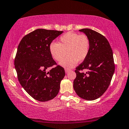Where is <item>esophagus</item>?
<instances>
[{
	"label": "esophagus",
	"mask_w": 129,
	"mask_h": 129,
	"mask_svg": "<svg viewBox=\"0 0 129 129\" xmlns=\"http://www.w3.org/2000/svg\"><path fill=\"white\" fill-rule=\"evenodd\" d=\"M70 71V69H65V72H66V73H68L69 71Z\"/></svg>",
	"instance_id": "34e87169"
}]
</instances>
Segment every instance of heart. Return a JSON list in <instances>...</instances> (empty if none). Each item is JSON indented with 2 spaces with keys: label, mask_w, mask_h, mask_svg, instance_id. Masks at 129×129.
I'll use <instances>...</instances> for the list:
<instances>
[{
  "label": "heart",
  "mask_w": 129,
  "mask_h": 129,
  "mask_svg": "<svg viewBox=\"0 0 129 129\" xmlns=\"http://www.w3.org/2000/svg\"><path fill=\"white\" fill-rule=\"evenodd\" d=\"M90 41L86 34L69 32L61 36L59 43L52 42L50 45V51L54 59L59 62L61 66L71 68L78 62H82L86 59L89 53Z\"/></svg>",
  "instance_id": "1"
}]
</instances>
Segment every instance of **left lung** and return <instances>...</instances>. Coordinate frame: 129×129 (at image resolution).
Here are the masks:
<instances>
[{
  "mask_svg": "<svg viewBox=\"0 0 129 129\" xmlns=\"http://www.w3.org/2000/svg\"><path fill=\"white\" fill-rule=\"evenodd\" d=\"M79 31L88 37L90 48L86 59L76 67L73 87L81 98L92 101L102 95L110 84L115 70L113 53L108 41L102 34L89 28ZM84 69L88 71L82 73Z\"/></svg>",
  "mask_w": 129,
  "mask_h": 129,
  "instance_id": "8db88e82",
  "label": "left lung"
}]
</instances>
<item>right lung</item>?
<instances>
[{
    "label": "right lung",
    "mask_w": 129,
    "mask_h": 129,
    "mask_svg": "<svg viewBox=\"0 0 129 129\" xmlns=\"http://www.w3.org/2000/svg\"><path fill=\"white\" fill-rule=\"evenodd\" d=\"M62 31L37 29L25 35L19 44L14 64L18 81L35 100L46 102L58 94L60 81L65 75L51 55L50 45Z\"/></svg>",
    "instance_id": "1"
}]
</instances>
